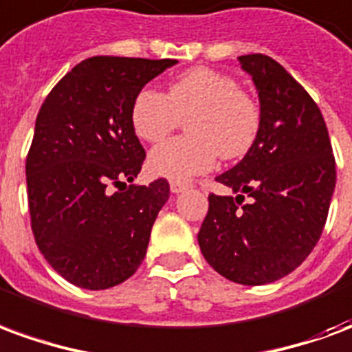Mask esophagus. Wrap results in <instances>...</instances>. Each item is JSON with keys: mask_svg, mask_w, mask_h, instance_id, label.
I'll return each mask as SVG.
<instances>
[{"mask_svg": "<svg viewBox=\"0 0 352 352\" xmlns=\"http://www.w3.org/2000/svg\"><path fill=\"white\" fill-rule=\"evenodd\" d=\"M169 188H171V192H173V194H179V192L188 190V184L179 183V181H171V183H169Z\"/></svg>", "mask_w": 352, "mask_h": 352, "instance_id": "esophagus-1", "label": "esophagus"}]
</instances>
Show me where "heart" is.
I'll return each mask as SVG.
<instances>
[{
  "label": "heart",
  "mask_w": 352,
  "mask_h": 352,
  "mask_svg": "<svg viewBox=\"0 0 352 352\" xmlns=\"http://www.w3.org/2000/svg\"><path fill=\"white\" fill-rule=\"evenodd\" d=\"M186 116L188 135L169 139L148 156L156 175L179 183L209 171L219 154L224 160L245 156L260 131L256 101L232 77L207 67L184 73L168 94L143 88L131 103V128L148 143L162 141Z\"/></svg>",
  "instance_id": "obj_1"
}]
</instances>
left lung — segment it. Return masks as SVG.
Masks as SVG:
<instances>
[{"label":"left lung","mask_w":352,"mask_h":352,"mask_svg":"<svg viewBox=\"0 0 352 352\" xmlns=\"http://www.w3.org/2000/svg\"><path fill=\"white\" fill-rule=\"evenodd\" d=\"M237 60L258 92L260 131L243 160L217 177L236 196L209 194L198 243L214 272L256 287L294 272L317 245L336 160L320 109L302 85L265 54Z\"/></svg>","instance_id":"8db88e82"}]
</instances>
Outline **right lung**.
Instances as JSON below:
<instances>
[{"mask_svg":"<svg viewBox=\"0 0 352 352\" xmlns=\"http://www.w3.org/2000/svg\"><path fill=\"white\" fill-rule=\"evenodd\" d=\"M177 60L94 56L50 90L26 158L35 243L54 272L87 290L120 285L145 258L169 183H131L145 148L131 103Z\"/></svg>","mask_w":352,"mask_h":352,"instance_id":"obj_1","label":"right lung"}]
</instances>
